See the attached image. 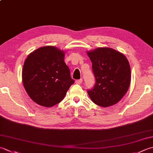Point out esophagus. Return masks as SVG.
I'll use <instances>...</instances> for the list:
<instances>
[{
    "label": "esophagus",
    "mask_w": 153,
    "mask_h": 153,
    "mask_svg": "<svg viewBox=\"0 0 153 153\" xmlns=\"http://www.w3.org/2000/svg\"><path fill=\"white\" fill-rule=\"evenodd\" d=\"M82 79H77L76 80V84H81L82 83Z\"/></svg>",
    "instance_id": "esophagus-1"
}]
</instances>
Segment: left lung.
<instances>
[{"label":"left lung","mask_w":153,"mask_h":153,"mask_svg":"<svg viewBox=\"0 0 153 153\" xmlns=\"http://www.w3.org/2000/svg\"><path fill=\"white\" fill-rule=\"evenodd\" d=\"M88 55L95 79L94 88L87 90L91 101L103 107L118 103L131 82V68L126 57L109 48H99Z\"/></svg>","instance_id":"1"}]
</instances>
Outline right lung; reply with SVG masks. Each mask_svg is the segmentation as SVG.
Listing matches in <instances>:
<instances>
[{"label": "right lung", "mask_w": 153, "mask_h": 153, "mask_svg": "<svg viewBox=\"0 0 153 153\" xmlns=\"http://www.w3.org/2000/svg\"><path fill=\"white\" fill-rule=\"evenodd\" d=\"M64 58L63 51L54 46H44L26 59L23 85L30 97L40 105L50 107L59 103L74 83Z\"/></svg>", "instance_id": "1"}]
</instances>
